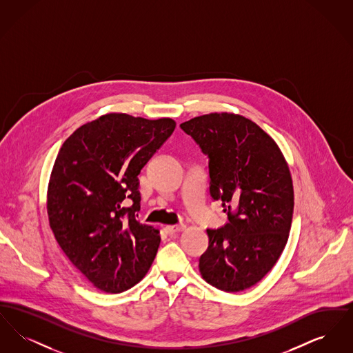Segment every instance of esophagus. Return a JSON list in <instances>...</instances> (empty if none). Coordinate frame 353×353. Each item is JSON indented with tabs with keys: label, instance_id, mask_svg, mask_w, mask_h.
<instances>
[{
	"label": "esophagus",
	"instance_id": "obj_1",
	"mask_svg": "<svg viewBox=\"0 0 353 353\" xmlns=\"http://www.w3.org/2000/svg\"><path fill=\"white\" fill-rule=\"evenodd\" d=\"M184 225H180V226H167V228H165V232H167L169 235L177 234V233H181V232H184Z\"/></svg>",
	"mask_w": 353,
	"mask_h": 353
}]
</instances>
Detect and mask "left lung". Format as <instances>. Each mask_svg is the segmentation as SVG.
Returning <instances> with one entry per match:
<instances>
[{"label":"left lung","mask_w":353,"mask_h":353,"mask_svg":"<svg viewBox=\"0 0 353 353\" xmlns=\"http://www.w3.org/2000/svg\"><path fill=\"white\" fill-rule=\"evenodd\" d=\"M209 156L210 194L229 222L206 230L201 276L226 292L256 285L285 250L294 212V186L274 139L250 119L212 112L180 124Z\"/></svg>","instance_id":"left-lung-1"}]
</instances>
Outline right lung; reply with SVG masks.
<instances>
[{"label": "right lung", "mask_w": 353, "mask_h": 353, "mask_svg": "<svg viewBox=\"0 0 353 353\" xmlns=\"http://www.w3.org/2000/svg\"><path fill=\"white\" fill-rule=\"evenodd\" d=\"M174 128L173 119L111 112L79 127L58 152L48 188L51 230L70 262L103 292L134 287L156 256L159 230L134 219L137 176Z\"/></svg>", "instance_id": "obj_1"}]
</instances>
